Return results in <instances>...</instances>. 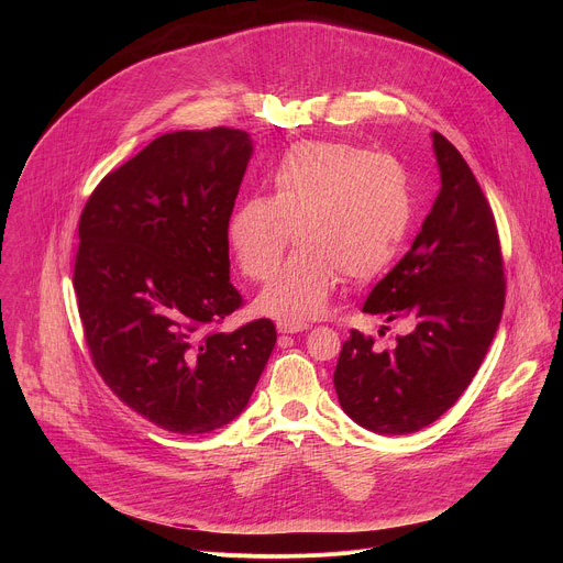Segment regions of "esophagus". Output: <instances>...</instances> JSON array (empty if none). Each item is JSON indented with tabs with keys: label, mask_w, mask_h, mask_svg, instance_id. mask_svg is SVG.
Instances as JSON below:
<instances>
[{
	"label": "esophagus",
	"mask_w": 563,
	"mask_h": 563,
	"mask_svg": "<svg viewBox=\"0 0 563 563\" xmlns=\"http://www.w3.org/2000/svg\"><path fill=\"white\" fill-rule=\"evenodd\" d=\"M276 328H278L280 334H296V332L307 330L309 325H307V323H283V320H280V323H278Z\"/></svg>",
	"instance_id": "34e87169"
}]
</instances>
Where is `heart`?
Returning <instances> with one entry per match:
<instances>
[{"instance_id": "heart-1", "label": "heart", "mask_w": 563, "mask_h": 563, "mask_svg": "<svg viewBox=\"0 0 563 563\" xmlns=\"http://www.w3.org/2000/svg\"><path fill=\"white\" fill-rule=\"evenodd\" d=\"M272 196H252L229 218L238 269L267 278L289 245L256 309L283 323L320 316L343 272L369 280L400 254L415 218V191L396 157L345 142H302L272 169Z\"/></svg>"}]
</instances>
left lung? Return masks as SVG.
<instances>
[{"label":"left lung","mask_w":563,"mask_h":563,"mask_svg":"<svg viewBox=\"0 0 563 563\" xmlns=\"http://www.w3.org/2000/svg\"><path fill=\"white\" fill-rule=\"evenodd\" d=\"M441 191L410 252L369 291L363 311L406 318L410 334L378 352L350 332L334 387L341 408L378 434L434 423L465 391L499 328L506 302L495 213L463 155L432 133Z\"/></svg>","instance_id":"left-lung-1"}]
</instances>
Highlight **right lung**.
Here are the masks:
<instances>
[{"instance_id": "right-lung-1", "label": "right lung", "mask_w": 563, "mask_h": 563, "mask_svg": "<svg viewBox=\"0 0 563 563\" xmlns=\"http://www.w3.org/2000/svg\"><path fill=\"white\" fill-rule=\"evenodd\" d=\"M240 129L155 137L107 174L79 216L73 287L91 361L126 408L176 434L227 426L276 345L229 280V218L252 157Z\"/></svg>"}]
</instances>
